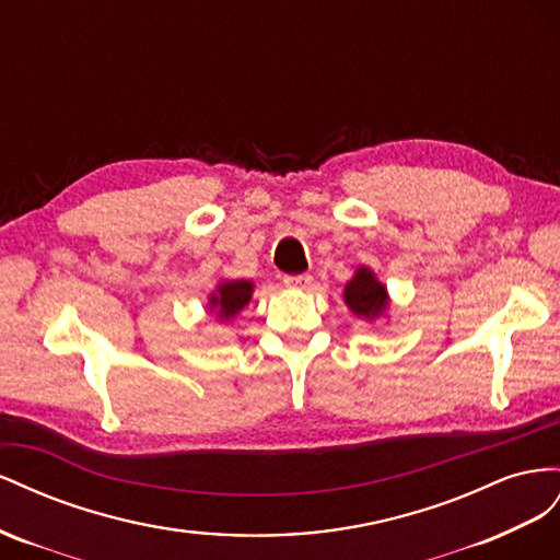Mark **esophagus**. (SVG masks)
Here are the masks:
<instances>
[{"mask_svg": "<svg viewBox=\"0 0 560 560\" xmlns=\"http://www.w3.org/2000/svg\"><path fill=\"white\" fill-rule=\"evenodd\" d=\"M283 283H285V289L305 291V289H310V285H312V277L310 275H291V277L283 279Z\"/></svg>", "mask_w": 560, "mask_h": 560, "instance_id": "obj_1", "label": "esophagus"}]
</instances>
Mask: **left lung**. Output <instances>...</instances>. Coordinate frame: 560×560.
I'll return each instance as SVG.
<instances>
[{"mask_svg": "<svg viewBox=\"0 0 560 560\" xmlns=\"http://www.w3.org/2000/svg\"><path fill=\"white\" fill-rule=\"evenodd\" d=\"M345 305L349 312L363 318V322H377V318H387L389 312V291L387 285L377 279L375 271L365 265H359L354 277L345 283Z\"/></svg>", "mask_w": 560, "mask_h": 560, "instance_id": "left-lung-1", "label": "left lung"}]
</instances>
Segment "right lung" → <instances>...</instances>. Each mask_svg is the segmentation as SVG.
<instances>
[{"label": "right lung", "instance_id": "add662e5", "mask_svg": "<svg viewBox=\"0 0 560 560\" xmlns=\"http://www.w3.org/2000/svg\"><path fill=\"white\" fill-rule=\"evenodd\" d=\"M255 291V283L248 279H225L215 285V291L209 295V312L215 314L222 324L232 322V318L242 312Z\"/></svg>", "mask_w": 560, "mask_h": 560}]
</instances>
